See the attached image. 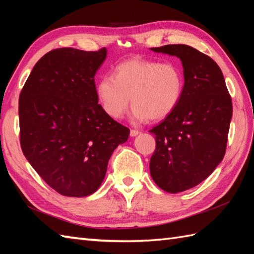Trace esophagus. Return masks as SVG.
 Here are the masks:
<instances>
[{
	"label": "esophagus",
	"instance_id": "esophagus-1",
	"mask_svg": "<svg viewBox=\"0 0 254 254\" xmlns=\"http://www.w3.org/2000/svg\"><path fill=\"white\" fill-rule=\"evenodd\" d=\"M141 133L139 132L138 130H131V132H130V135L132 136V137H134V136H136V135H138V134Z\"/></svg>",
	"mask_w": 254,
	"mask_h": 254
}]
</instances>
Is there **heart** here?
Segmentation results:
<instances>
[{"label":"heart","instance_id":"obj_1","mask_svg":"<svg viewBox=\"0 0 254 254\" xmlns=\"http://www.w3.org/2000/svg\"><path fill=\"white\" fill-rule=\"evenodd\" d=\"M183 74L175 63L130 58L119 63L111 75L96 85V95L108 116L119 119L131 102L135 121H159L176 109L181 99Z\"/></svg>","mask_w":254,"mask_h":254}]
</instances>
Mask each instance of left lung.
<instances>
[{
	"label": "left lung",
	"mask_w": 254,
	"mask_h": 254,
	"mask_svg": "<svg viewBox=\"0 0 254 254\" xmlns=\"http://www.w3.org/2000/svg\"><path fill=\"white\" fill-rule=\"evenodd\" d=\"M150 50L179 58L185 77L176 109L149 131L156 136L150 176L164 191L183 192L204 181L222 163L233 104L213 59L187 45Z\"/></svg>",
	"instance_id": "obj_1"
}]
</instances>
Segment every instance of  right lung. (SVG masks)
Listing matches in <instances>:
<instances>
[{
    "label": "right lung",
    "mask_w": 254,
    "mask_h": 254,
    "mask_svg": "<svg viewBox=\"0 0 254 254\" xmlns=\"http://www.w3.org/2000/svg\"><path fill=\"white\" fill-rule=\"evenodd\" d=\"M107 49H56L42 57L19 95L20 146L37 174L62 195L98 190L108 161L130 130L102 110L95 75Z\"/></svg>",
    "instance_id": "right-lung-1"
}]
</instances>
